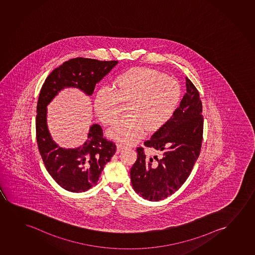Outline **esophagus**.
Wrapping results in <instances>:
<instances>
[{"instance_id": "obj_1", "label": "esophagus", "mask_w": 255, "mask_h": 255, "mask_svg": "<svg viewBox=\"0 0 255 255\" xmlns=\"http://www.w3.org/2000/svg\"><path fill=\"white\" fill-rule=\"evenodd\" d=\"M117 148H118V149H117V152L119 153V152H122V151H124V150H126V146L123 145V144H121V143H118Z\"/></svg>"}]
</instances>
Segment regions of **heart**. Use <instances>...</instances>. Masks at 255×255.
I'll use <instances>...</instances> for the list:
<instances>
[{
  "mask_svg": "<svg viewBox=\"0 0 255 255\" xmlns=\"http://www.w3.org/2000/svg\"><path fill=\"white\" fill-rule=\"evenodd\" d=\"M180 97V85L173 77L147 67H136L118 74L112 90L104 87L97 92L95 112L105 126H112L126 105L127 115L109 134L119 142L134 144L145 131L157 132L171 120Z\"/></svg>",
  "mask_w": 255,
  "mask_h": 255,
  "instance_id": "obj_1",
  "label": "heart"
}]
</instances>
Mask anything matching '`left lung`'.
<instances>
[{
    "mask_svg": "<svg viewBox=\"0 0 255 255\" xmlns=\"http://www.w3.org/2000/svg\"><path fill=\"white\" fill-rule=\"evenodd\" d=\"M186 93L171 120L143 145L159 156L147 157L137 147L130 169L134 191L144 199L159 201L181 187L199 157L203 141L202 103L197 88L185 77Z\"/></svg>",
    "mask_w": 255,
    "mask_h": 255,
    "instance_id": "obj_1",
    "label": "left lung"
}]
</instances>
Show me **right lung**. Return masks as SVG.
I'll return each instance as SVG.
<instances>
[{"mask_svg":"<svg viewBox=\"0 0 255 255\" xmlns=\"http://www.w3.org/2000/svg\"><path fill=\"white\" fill-rule=\"evenodd\" d=\"M117 63L118 61L77 57L53 70L42 84L35 118L39 152L53 179L69 192H85L96 185L105 164L115 154L117 145L105 138L101 126L93 125L84 145L76 149L57 146L47 127L46 106L64 87H77L91 96L97 83Z\"/></svg>","mask_w":255,"mask_h":255,"instance_id":"obj_1","label":"right lung"}]
</instances>
